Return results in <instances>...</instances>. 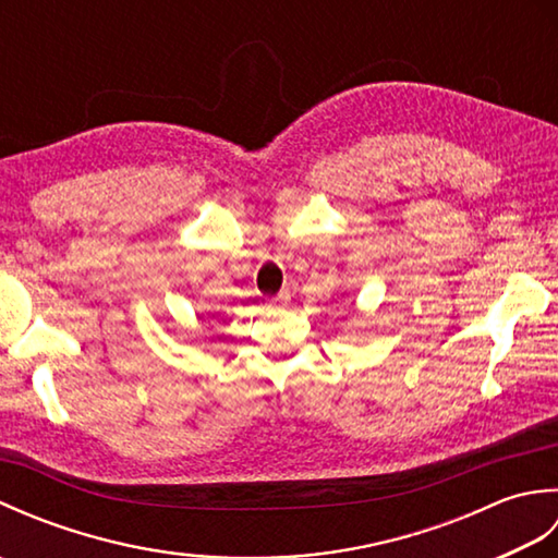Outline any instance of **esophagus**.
Instances as JSON below:
<instances>
[{
  "instance_id": "esophagus-1",
  "label": "esophagus",
  "mask_w": 558,
  "mask_h": 558,
  "mask_svg": "<svg viewBox=\"0 0 558 558\" xmlns=\"http://www.w3.org/2000/svg\"><path fill=\"white\" fill-rule=\"evenodd\" d=\"M290 304V292L288 290H282V292H278L276 298H270L268 300V306L270 310H286V306Z\"/></svg>"
}]
</instances>
